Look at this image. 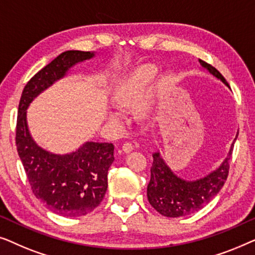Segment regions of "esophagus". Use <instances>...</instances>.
Listing matches in <instances>:
<instances>
[{
	"instance_id": "obj_1",
	"label": "esophagus",
	"mask_w": 255,
	"mask_h": 255,
	"mask_svg": "<svg viewBox=\"0 0 255 255\" xmlns=\"http://www.w3.org/2000/svg\"><path fill=\"white\" fill-rule=\"evenodd\" d=\"M122 148H123V151L125 153H130L132 149H133V145H132V142L127 141L125 144H123V146H122Z\"/></svg>"
}]
</instances>
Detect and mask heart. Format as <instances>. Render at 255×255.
<instances>
[{
  "label": "heart",
  "instance_id": "b5f03b06",
  "mask_svg": "<svg viewBox=\"0 0 255 255\" xmlns=\"http://www.w3.org/2000/svg\"><path fill=\"white\" fill-rule=\"evenodd\" d=\"M155 74V68L151 66H144L135 69L128 78L118 83L114 92V99L122 107H133L144 99L147 92L148 85ZM145 109V108H144ZM113 118H118L117 113H111Z\"/></svg>",
  "mask_w": 255,
  "mask_h": 255
}]
</instances>
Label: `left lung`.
I'll return each instance as SVG.
<instances>
[{"label":"left lung","mask_w":255,"mask_h":255,"mask_svg":"<svg viewBox=\"0 0 255 255\" xmlns=\"http://www.w3.org/2000/svg\"><path fill=\"white\" fill-rule=\"evenodd\" d=\"M202 68L208 71L216 79L221 80L226 87V82L221 73L207 62L198 59ZM238 133H237L235 141ZM224 161L221 166L205 176L189 181L175 175L156 151L153 153V163L151 167V180L147 186V198L149 204L159 214L166 217H182L194 214L209 203L224 186L229 174V161L231 159L233 144Z\"/></svg>","instance_id":"obj_1"}]
</instances>
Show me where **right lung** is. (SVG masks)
I'll return each instance as SVG.
<instances>
[{"label": "right lung", "instance_id": "obj_1", "mask_svg": "<svg viewBox=\"0 0 255 255\" xmlns=\"http://www.w3.org/2000/svg\"><path fill=\"white\" fill-rule=\"evenodd\" d=\"M95 57V52L66 51L31 78L20 96L16 127L17 152L31 189L38 200L64 217L92 212L108 188V170L114 162V145L86 141L76 151L54 154L31 137L26 110L36 97L65 78L76 64Z\"/></svg>", "mask_w": 255, "mask_h": 255}]
</instances>
